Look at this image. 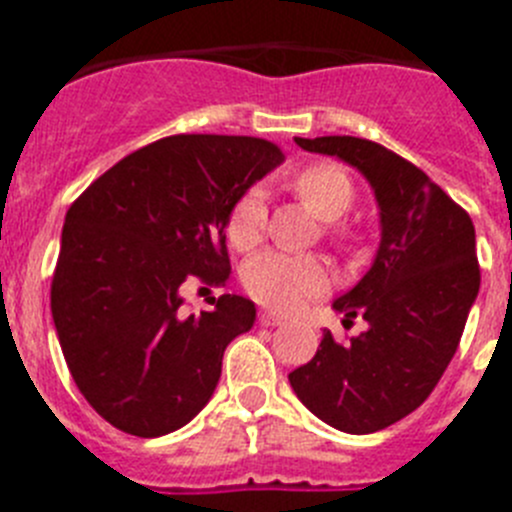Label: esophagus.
Listing matches in <instances>:
<instances>
[{"label": "esophagus", "instance_id": "1", "mask_svg": "<svg viewBox=\"0 0 512 512\" xmlns=\"http://www.w3.org/2000/svg\"><path fill=\"white\" fill-rule=\"evenodd\" d=\"M259 323L266 325V328H277V325H284V318L282 315H277V312H261L259 315Z\"/></svg>", "mask_w": 512, "mask_h": 512}]
</instances>
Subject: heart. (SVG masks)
Here are the masks:
<instances>
[{
    "label": "heart",
    "mask_w": 512,
    "mask_h": 512,
    "mask_svg": "<svg viewBox=\"0 0 512 512\" xmlns=\"http://www.w3.org/2000/svg\"><path fill=\"white\" fill-rule=\"evenodd\" d=\"M292 189L302 205L320 217L323 223H333L354 205V182L336 164L305 166L295 176ZM266 230V200L261 189H248L235 200L228 215V243L235 251H251L261 243ZM328 233L338 235L333 225ZM330 277L323 261L315 256H289L282 251H264L253 256L243 266V287L256 302L271 310L287 312L300 307L307 297L320 295L328 287Z\"/></svg>",
    "instance_id": "1"
}]
</instances>
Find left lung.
Here are the masks:
<instances>
[{
    "instance_id": "obj_1",
    "label": "left lung",
    "mask_w": 512,
    "mask_h": 512,
    "mask_svg": "<svg viewBox=\"0 0 512 512\" xmlns=\"http://www.w3.org/2000/svg\"><path fill=\"white\" fill-rule=\"evenodd\" d=\"M302 151L354 166L379 207V248L354 289L333 302L369 328L289 374L300 402L343 433L382 431L431 395L459 348L479 292L472 217L418 166L354 135L295 138Z\"/></svg>"
}]
</instances>
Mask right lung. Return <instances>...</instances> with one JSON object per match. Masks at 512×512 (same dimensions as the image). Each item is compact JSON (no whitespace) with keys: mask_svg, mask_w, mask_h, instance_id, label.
Returning <instances> with one entry per match:
<instances>
[{"mask_svg":"<svg viewBox=\"0 0 512 512\" xmlns=\"http://www.w3.org/2000/svg\"><path fill=\"white\" fill-rule=\"evenodd\" d=\"M284 161L271 140L171 135L104 171L69 207L51 312L69 372L120 431L158 438L210 402L256 305L223 295L187 315V279L228 282L225 225L235 200Z\"/></svg>","mask_w":512,"mask_h":512,"instance_id":"obj_1","label":"right lung"}]
</instances>
